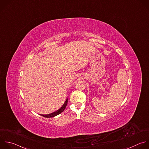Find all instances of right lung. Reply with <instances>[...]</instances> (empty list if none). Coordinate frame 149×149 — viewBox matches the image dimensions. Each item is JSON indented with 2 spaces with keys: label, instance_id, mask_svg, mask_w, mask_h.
Returning <instances> with one entry per match:
<instances>
[{
  "label": "right lung",
  "instance_id": "add662e5",
  "mask_svg": "<svg viewBox=\"0 0 149 149\" xmlns=\"http://www.w3.org/2000/svg\"><path fill=\"white\" fill-rule=\"evenodd\" d=\"M67 103H68V99L65 101V102L64 104L63 105V107L60 109H58V111H56V112H54L52 113L48 114V115H40L42 116H44L45 118H53V117H54V116L60 114L61 113H62L64 111V109H65V108L67 107Z\"/></svg>",
  "mask_w": 149,
  "mask_h": 149
}]
</instances>
